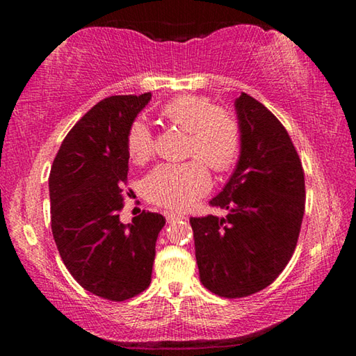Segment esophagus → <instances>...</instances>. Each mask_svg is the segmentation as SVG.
<instances>
[{"label":"esophagus","instance_id":"34e87169","mask_svg":"<svg viewBox=\"0 0 356 356\" xmlns=\"http://www.w3.org/2000/svg\"><path fill=\"white\" fill-rule=\"evenodd\" d=\"M180 218H185V215L177 213V212H168L166 213V220L168 221H176V220H180Z\"/></svg>","mask_w":356,"mask_h":356}]
</instances>
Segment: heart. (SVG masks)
<instances>
[{
  "label": "heart",
  "mask_w": 356,
  "mask_h": 356,
  "mask_svg": "<svg viewBox=\"0 0 356 356\" xmlns=\"http://www.w3.org/2000/svg\"><path fill=\"white\" fill-rule=\"evenodd\" d=\"M160 118L186 131L185 152L195 159L186 163L156 166L144 179V193L156 206L184 210L210 188V174L204 163L215 172H225L236 163L242 147V130L231 110L213 105L201 95H179L170 100L160 108ZM125 149L134 163H144L150 159L154 138L143 120H135L129 127Z\"/></svg>",
  "instance_id": "1"
}]
</instances>
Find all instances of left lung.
I'll return each instance as SVG.
<instances>
[{"instance_id":"obj_1","label":"left lung","mask_w":356,"mask_h":356,"mask_svg":"<svg viewBox=\"0 0 356 356\" xmlns=\"http://www.w3.org/2000/svg\"><path fill=\"white\" fill-rule=\"evenodd\" d=\"M242 147L236 171L210 206L226 218H190L204 287L242 298L278 278L298 242L305 213V171L278 118L242 92L236 100Z\"/></svg>"}]
</instances>
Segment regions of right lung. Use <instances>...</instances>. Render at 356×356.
<instances>
[{"instance_id":"obj_1","label":"right lung","mask_w":356,"mask_h":356,"mask_svg":"<svg viewBox=\"0 0 356 356\" xmlns=\"http://www.w3.org/2000/svg\"><path fill=\"white\" fill-rule=\"evenodd\" d=\"M152 94L113 95L64 138L48 179L51 232L74 280L97 297L124 301L146 291L165 216L143 212L122 225L127 130Z\"/></svg>"}]
</instances>
